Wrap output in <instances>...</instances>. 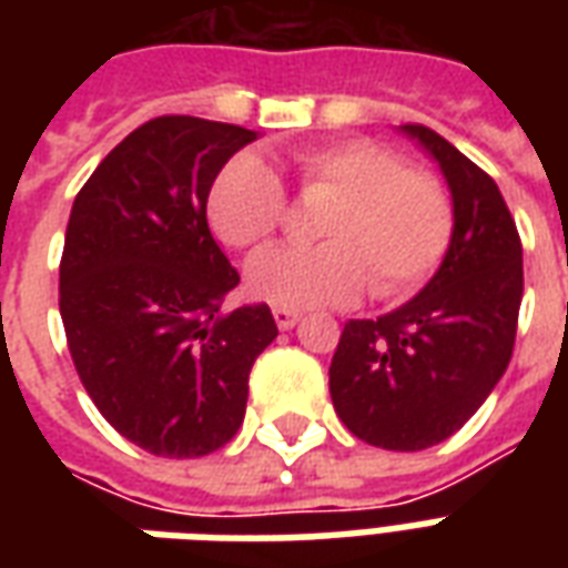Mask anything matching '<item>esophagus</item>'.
Returning a JSON list of instances; mask_svg holds the SVG:
<instances>
[{
	"mask_svg": "<svg viewBox=\"0 0 568 568\" xmlns=\"http://www.w3.org/2000/svg\"><path fill=\"white\" fill-rule=\"evenodd\" d=\"M273 320H276V325H280L283 332H288V328H295L297 322H301V313L288 307H273Z\"/></svg>",
	"mask_w": 568,
	"mask_h": 568,
	"instance_id": "1",
	"label": "esophagus"
}]
</instances>
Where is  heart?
Instances as JSON below:
<instances>
[{
    "label": "heart",
    "instance_id": "1",
    "mask_svg": "<svg viewBox=\"0 0 568 568\" xmlns=\"http://www.w3.org/2000/svg\"><path fill=\"white\" fill-rule=\"evenodd\" d=\"M304 194H325L320 246H276L246 267L252 295L276 307H341L371 295H410L438 267L453 234V203L438 175L405 166L374 140H337L295 158ZM215 236L258 248L285 222V191L267 163L240 154L224 163L206 197Z\"/></svg>",
    "mask_w": 568,
    "mask_h": 568
}]
</instances>
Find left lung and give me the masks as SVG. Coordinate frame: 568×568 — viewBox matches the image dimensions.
Segmentation results:
<instances>
[{"mask_svg":"<svg viewBox=\"0 0 568 568\" xmlns=\"http://www.w3.org/2000/svg\"><path fill=\"white\" fill-rule=\"evenodd\" d=\"M402 133L438 161L453 234L438 273L405 307L349 320L328 368L337 417L383 450H426L487 402L514 353L524 246L499 185L423 124Z\"/></svg>","mask_w":568,"mask_h":568,"instance_id":"obj_1","label":"left lung"}]
</instances>
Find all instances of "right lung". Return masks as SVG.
I'll return each mask as SVG.
<instances>
[{"label":"right lung","instance_id":"1","mask_svg":"<svg viewBox=\"0 0 568 568\" xmlns=\"http://www.w3.org/2000/svg\"><path fill=\"white\" fill-rule=\"evenodd\" d=\"M255 130L161 115L118 142L72 203L60 258L67 344L97 410L142 450L194 459L234 438L276 337L206 222L215 175Z\"/></svg>","mask_w":568,"mask_h":568}]
</instances>
